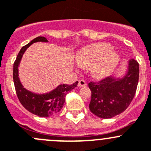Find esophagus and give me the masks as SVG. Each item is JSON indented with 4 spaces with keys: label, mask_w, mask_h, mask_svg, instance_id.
Returning <instances> with one entry per match:
<instances>
[{
    "label": "esophagus",
    "mask_w": 151,
    "mask_h": 151,
    "mask_svg": "<svg viewBox=\"0 0 151 151\" xmlns=\"http://www.w3.org/2000/svg\"><path fill=\"white\" fill-rule=\"evenodd\" d=\"M78 87H86L87 86V83L84 81V80H80L78 81Z\"/></svg>",
    "instance_id": "1"
}]
</instances>
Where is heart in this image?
<instances>
[{"label": "heart", "mask_w": 151, "mask_h": 151, "mask_svg": "<svg viewBox=\"0 0 151 151\" xmlns=\"http://www.w3.org/2000/svg\"><path fill=\"white\" fill-rule=\"evenodd\" d=\"M76 61L81 66H90L92 76L104 78L113 73L120 61V56L113 47L106 43H96L81 48Z\"/></svg>", "instance_id": "1"}]
</instances>
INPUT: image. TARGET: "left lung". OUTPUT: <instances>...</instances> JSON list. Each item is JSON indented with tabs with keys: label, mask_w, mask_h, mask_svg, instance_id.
Here are the masks:
<instances>
[{
	"label": "left lung",
	"mask_w": 151,
	"mask_h": 151,
	"mask_svg": "<svg viewBox=\"0 0 151 151\" xmlns=\"http://www.w3.org/2000/svg\"><path fill=\"white\" fill-rule=\"evenodd\" d=\"M139 75V64L132 58L122 76L115 75L99 82L89 83L92 93L90 111L101 119H110L124 112L135 96Z\"/></svg>",
	"instance_id": "left-lung-1"
}]
</instances>
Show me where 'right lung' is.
Here are the masks:
<instances>
[{
  "instance_id": "1",
  "label": "right lung",
  "mask_w": 151,
  "mask_h": 151,
  "mask_svg": "<svg viewBox=\"0 0 151 151\" xmlns=\"http://www.w3.org/2000/svg\"><path fill=\"white\" fill-rule=\"evenodd\" d=\"M36 42H48L45 37L38 36L23 47L18 54L13 66V81L16 94L20 102L30 113L40 117H49L58 113L62 109L67 93L78 84H60L49 93L38 94L32 93L24 87L18 76V67L24 53L30 45Z\"/></svg>"
}]
</instances>
